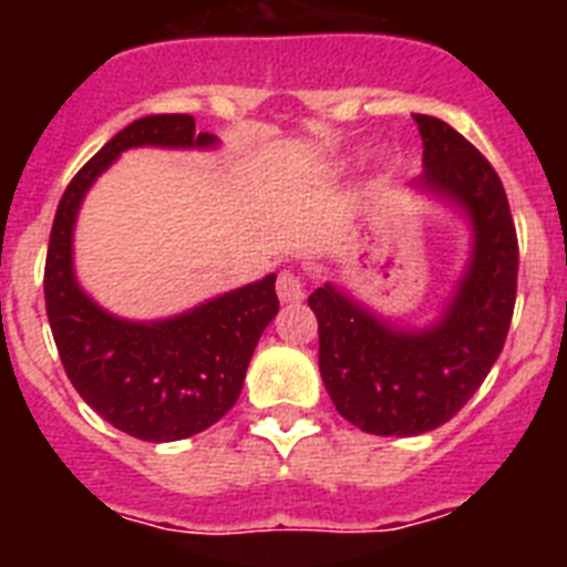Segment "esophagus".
<instances>
[{
  "instance_id": "1",
  "label": "esophagus",
  "mask_w": 567,
  "mask_h": 567,
  "mask_svg": "<svg viewBox=\"0 0 567 567\" xmlns=\"http://www.w3.org/2000/svg\"><path fill=\"white\" fill-rule=\"evenodd\" d=\"M278 298L284 303H300L303 300V278L292 269H284L278 275Z\"/></svg>"
}]
</instances>
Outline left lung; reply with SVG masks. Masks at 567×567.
Instances as JSON below:
<instances>
[{
	"instance_id": "obj_1",
	"label": "left lung",
	"mask_w": 567,
	"mask_h": 567,
	"mask_svg": "<svg viewBox=\"0 0 567 567\" xmlns=\"http://www.w3.org/2000/svg\"><path fill=\"white\" fill-rule=\"evenodd\" d=\"M423 175L414 189L465 213L471 258L445 312L425 329L378 318L334 284L309 295L318 365L340 417L380 437H414L449 423L497 363L517 300V229L485 155L434 115H414Z\"/></svg>"
}]
</instances>
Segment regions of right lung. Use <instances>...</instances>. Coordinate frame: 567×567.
Wrapping results in <instances>:
<instances>
[{
    "label": "right lung",
    "mask_w": 567,
    "mask_h": 567,
    "mask_svg": "<svg viewBox=\"0 0 567 567\" xmlns=\"http://www.w3.org/2000/svg\"><path fill=\"white\" fill-rule=\"evenodd\" d=\"M187 113L144 115L115 133L59 202L44 260V307L70 383L110 425L147 443L193 437L235 405L258 338L278 315L275 275L164 320H124L84 295L73 272V227L84 195L130 147L207 150Z\"/></svg>",
    "instance_id": "1"
}]
</instances>
